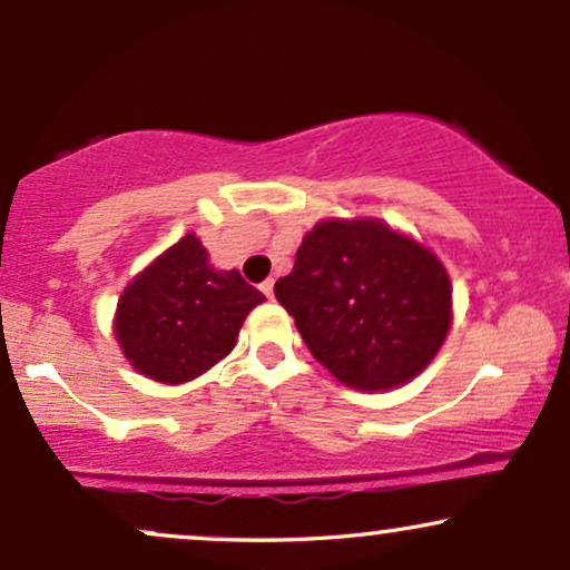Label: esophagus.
I'll use <instances>...</instances> for the list:
<instances>
[{"instance_id":"esophagus-1","label":"esophagus","mask_w":570,"mask_h":570,"mask_svg":"<svg viewBox=\"0 0 570 570\" xmlns=\"http://www.w3.org/2000/svg\"><path fill=\"white\" fill-rule=\"evenodd\" d=\"M259 289L265 292V297H273V278H267V281H263V284H259Z\"/></svg>"}]
</instances>
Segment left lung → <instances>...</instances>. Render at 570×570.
<instances>
[{"mask_svg": "<svg viewBox=\"0 0 570 570\" xmlns=\"http://www.w3.org/2000/svg\"><path fill=\"white\" fill-rule=\"evenodd\" d=\"M276 299L316 362L358 391L412 381L453 322L444 265L377 219L318 222L276 281Z\"/></svg>", "mask_w": 570, "mask_h": 570, "instance_id": "8db88e82", "label": "left lung"}]
</instances>
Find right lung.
<instances>
[{
  "instance_id": "right-lung-1",
  "label": "right lung",
  "mask_w": 570,
  "mask_h": 570,
  "mask_svg": "<svg viewBox=\"0 0 570 570\" xmlns=\"http://www.w3.org/2000/svg\"><path fill=\"white\" fill-rule=\"evenodd\" d=\"M263 299L238 271H214L198 235L187 233L120 294L115 337L141 375L187 383L235 348L246 313Z\"/></svg>"
}]
</instances>
